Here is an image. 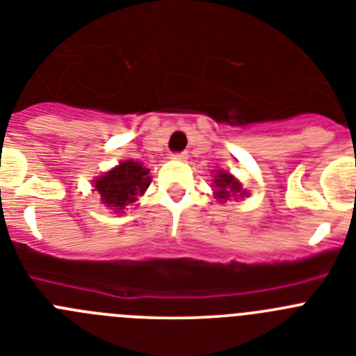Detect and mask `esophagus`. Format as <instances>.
<instances>
[{"label":"esophagus","instance_id":"esophagus-1","mask_svg":"<svg viewBox=\"0 0 356 356\" xmlns=\"http://www.w3.org/2000/svg\"><path fill=\"white\" fill-rule=\"evenodd\" d=\"M172 159L180 160V162H187L188 153H187V151H181V153H175V155H172Z\"/></svg>","mask_w":356,"mask_h":356}]
</instances>
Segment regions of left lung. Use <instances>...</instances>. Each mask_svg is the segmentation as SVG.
Instances as JSON below:
<instances>
[{
  "mask_svg": "<svg viewBox=\"0 0 356 356\" xmlns=\"http://www.w3.org/2000/svg\"><path fill=\"white\" fill-rule=\"evenodd\" d=\"M216 187V200L219 201H226L229 197H237V196H246V191H242V185L241 181L235 180L234 176L228 175L225 171H217V175L213 176V185Z\"/></svg>",
  "mask_w": 356,
  "mask_h": 356,
  "instance_id": "1",
  "label": "left lung"
}]
</instances>
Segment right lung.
Listing matches in <instances>:
<instances>
[{
    "instance_id": "1",
    "label": "right lung",
    "mask_w": 356,
    "mask_h": 356,
    "mask_svg": "<svg viewBox=\"0 0 356 356\" xmlns=\"http://www.w3.org/2000/svg\"><path fill=\"white\" fill-rule=\"evenodd\" d=\"M149 184V169L135 160H124L119 162L114 169L96 178L94 191L102 196V201L106 207H110L114 212L122 213L124 207L137 201V196L146 193Z\"/></svg>"
}]
</instances>
